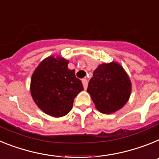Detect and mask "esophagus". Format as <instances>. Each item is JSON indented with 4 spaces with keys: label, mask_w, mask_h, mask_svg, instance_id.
Wrapping results in <instances>:
<instances>
[{
    "label": "esophagus",
    "mask_w": 159,
    "mask_h": 159,
    "mask_svg": "<svg viewBox=\"0 0 159 159\" xmlns=\"http://www.w3.org/2000/svg\"><path fill=\"white\" fill-rule=\"evenodd\" d=\"M82 84H83L84 89H86L88 86V81L86 79H82Z\"/></svg>",
    "instance_id": "esophagus-1"
}]
</instances>
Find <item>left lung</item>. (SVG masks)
Returning a JSON list of instances; mask_svg holds the SVG:
<instances>
[{"instance_id": "8db88e82", "label": "left lung", "mask_w": 159, "mask_h": 159, "mask_svg": "<svg viewBox=\"0 0 159 159\" xmlns=\"http://www.w3.org/2000/svg\"><path fill=\"white\" fill-rule=\"evenodd\" d=\"M87 92L97 110L102 114H112L122 108L128 102L131 82L118 63H103L93 71Z\"/></svg>"}]
</instances>
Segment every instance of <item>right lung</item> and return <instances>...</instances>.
Wrapping results in <instances>:
<instances>
[{
	"instance_id": "right-lung-1",
	"label": "right lung",
	"mask_w": 159,
	"mask_h": 159,
	"mask_svg": "<svg viewBox=\"0 0 159 159\" xmlns=\"http://www.w3.org/2000/svg\"><path fill=\"white\" fill-rule=\"evenodd\" d=\"M69 61L53 56L43 60L32 75L30 92L37 106L52 117H63L71 110L75 97L83 90Z\"/></svg>"
}]
</instances>
